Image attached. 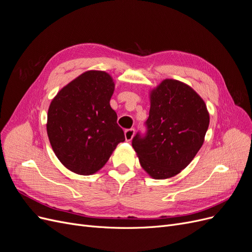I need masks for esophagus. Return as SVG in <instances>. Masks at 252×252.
<instances>
[{
	"label": "esophagus",
	"mask_w": 252,
	"mask_h": 252,
	"mask_svg": "<svg viewBox=\"0 0 252 252\" xmlns=\"http://www.w3.org/2000/svg\"><path fill=\"white\" fill-rule=\"evenodd\" d=\"M134 133H135V130H134L133 128L126 129V130H125V139H126V141H131Z\"/></svg>",
	"instance_id": "esophagus-1"
}]
</instances>
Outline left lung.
I'll return each instance as SVG.
<instances>
[{
    "instance_id": "8db88e82",
    "label": "left lung",
    "mask_w": 252,
    "mask_h": 252,
    "mask_svg": "<svg viewBox=\"0 0 252 252\" xmlns=\"http://www.w3.org/2000/svg\"><path fill=\"white\" fill-rule=\"evenodd\" d=\"M146 133L132 139L143 169L150 177H173L188 166L204 143L209 113L186 84L167 79L151 91Z\"/></svg>"
}]
</instances>
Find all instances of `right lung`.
<instances>
[{
  "label": "right lung",
  "instance_id": "obj_1",
  "mask_svg": "<svg viewBox=\"0 0 252 252\" xmlns=\"http://www.w3.org/2000/svg\"><path fill=\"white\" fill-rule=\"evenodd\" d=\"M114 90L105 71L82 73L59 91L47 114V134L57 158L70 171L89 175L100 170L117 145L125 141L116 111Z\"/></svg>",
  "mask_w": 252,
  "mask_h": 252
}]
</instances>
